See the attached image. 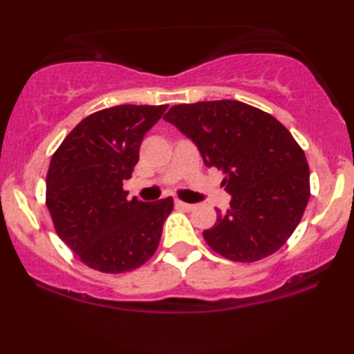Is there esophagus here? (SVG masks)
Wrapping results in <instances>:
<instances>
[{
  "instance_id": "34e87169",
  "label": "esophagus",
  "mask_w": 354,
  "mask_h": 354,
  "mask_svg": "<svg viewBox=\"0 0 354 354\" xmlns=\"http://www.w3.org/2000/svg\"><path fill=\"white\" fill-rule=\"evenodd\" d=\"M176 207H178V209H185V211H193L195 209V205H190V203H183L180 200L176 201Z\"/></svg>"
}]
</instances>
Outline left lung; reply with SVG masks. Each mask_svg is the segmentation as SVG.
<instances>
[{"instance_id": "1", "label": "left lung", "mask_w": 354, "mask_h": 354, "mask_svg": "<svg viewBox=\"0 0 354 354\" xmlns=\"http://www.w3.org/2000/svg\"><path fill=\"white\" fill-rule=\"evenodd\" d=\"M164 120L192 138L207 167L225 174L230 209H217L216 224L203 232L206 243L236 263H254L283 246L311 195L306 156L292 133L235 100L172 106Z\"/></svg>"}]
</instances>
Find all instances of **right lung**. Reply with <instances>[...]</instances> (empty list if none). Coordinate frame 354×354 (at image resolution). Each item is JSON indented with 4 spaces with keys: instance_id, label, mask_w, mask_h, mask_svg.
<instances>
[{
    "instance_id": "right-lung-1",
    "label": "right lung",
    "mask_w": 354,
    "mask_h": 354,
    "mask_svg": "<svg viewBox=\"0 0 354 354\" xmlns=\"http://www.w3.org/2000/svg\"><path fill=\"white\" fill-rule=\"evenodd\" d=\"M167 104H120L90 114L62 140L46 176V206L59 239L106 274L140 268L156 253L172 198L129 200L122 185L145 133Z\"/></svg>"
}]
</instances>
